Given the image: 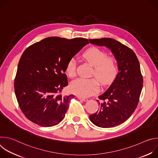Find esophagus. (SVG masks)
<instances>
[{"mask_svg":"<svg viewBox=\"0 0 158 158\" xmlns=\"http://www.w3.org/2000/svg\"><path fill=\"white\" fill-rule=\"evenodd\" d=\"M77 98L79 99H81L83 101H88V99L87 98H82V97H80V96H77Z\"/></svg>","mask_w":158,"mask_h":158,"instance_id":"34e87169","label":"esophagus"}]
</instances>
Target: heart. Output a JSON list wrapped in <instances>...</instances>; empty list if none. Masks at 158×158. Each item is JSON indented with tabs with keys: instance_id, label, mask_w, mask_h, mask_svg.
I'll use <instances>...</instances> for the list:
<instances>
[{
	"instance_id": "b5f03b06",
	"label": "heart",
	"mask_w": 158,
	"mask_h": 158,
	"mask_svg": "<svg viewBox=\"0 0 158 158\" xmlns=\"http://www.w3.org/2000/svg\"><path fill=\"white\" fill-rule=\"evenodd\" d=\"M104 51L91 48L85 51L82 57L89 64L94 66L93 75L95 76L102 85H106L114 79L118 73V65L115 59L107 57ZM76 62L72 58L67 62L65 72L69 77H74L76 75ZM70 91L81 97L91 96L98 92L99 83L96 78H79L70 84Z\"/></svg>"
}]
</instances>
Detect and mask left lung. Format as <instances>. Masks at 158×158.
<instances>
[{"mask_svg":"<svg viewBox=\"0 0 158 158\" xmlns=\"http://www.w3.org/2000/svg\"><path fill=\"white\" fill-rule=\"evenodd\" d=\"M89 40L109 48L117 60L119 71L110 87L99 96V108L89 119L98 127H115L127 120L138 104L143 82L140 64L132 49L114 39Z\"/></svg>","mask_w":158,"mask_h":158,"instance_id":"left-lung-1","label":"left lung"}]
</instances>
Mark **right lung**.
Listing matches in <instances>:
<instances>
[{
  "label": "right lung",
  "mask_w": 158,
  "mask_h": 158,
  "mask_svg": "<svg viewBox=\"0 0 158 158\" xmlns=\"http://www.w3.org/2000/svg\"><path fill=\"white\" fill-rule=\"evenodd\" d=\"M87 44L84 38L50 37L24 51L17 66L14 89L19 106L29 120L43 127L62 121L74 97L61 94L68 85L65 66Z\"/></svg>",
  "instance_id": "1"
}]
</instances>
